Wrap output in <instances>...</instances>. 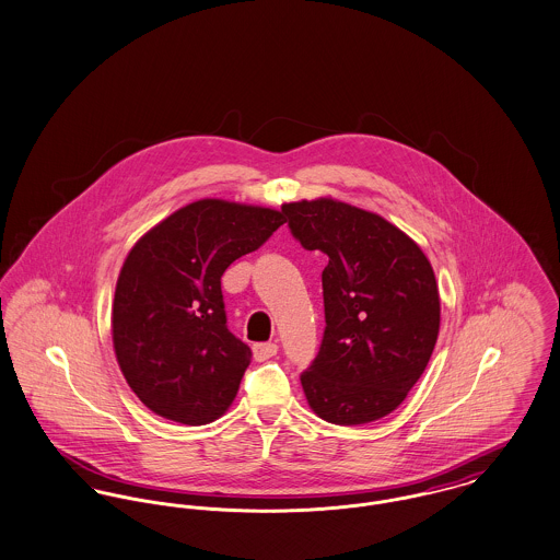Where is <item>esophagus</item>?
<instances>
[{
  "label": "esophagus",
  "mask_w": 560,
  "mask_h": 560,
  "mask_svg": "<svg viewBox=\"0 0 560 560\" xmlns=\"http://www.w3.org/2000/svg\"><path fill=\"white\" fill-rule=\"evenodd\" d=\"M276 352H278V343H273V341H265V343H255L253 346L255 361H267V359L276 357Z\"/></svg>",
  "instance_id": "1"
}]
</instances>
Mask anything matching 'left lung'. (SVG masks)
Instances as JSON below:
<instances>
[{
    "mask_svg": "<svg viewBox=\"0 0 560 560\" xmlns=\"http://www.w3.org/2000/svg\"><path fill=\"white\" fill-rule=\"evenodd\" d=\"M293 237L329 257L325 336L301 386L314 413L365 424L397 410L440 334V291L420 246L382 217L331 197L284 203Z\"/></svg>",
    "mask_w": 560,
    "mask_h": 560,
    "instance_id": "8db88e82",
    "label": "left lung"
}]
</instances>
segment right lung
Listing matches in <instances>:
<instances>
[{
	"label": "right lung",
	"mask_w": 560,
	"mask_h": 560,
	"mask_svg": "<svg viewBox=\"0 0 560 560\" xmlns=\"http://www.w3.org/2000/svg\"><path fill=\"white\" fill-rule=\"evenodd\" d=\"M284 223L271 208L199 199L129 250L114 293V352L149 410L190 427L229 410L253 352L226 329L221 276Z\"/></svg>",
	"instance_id": "add662e5"
}]
</instances>
